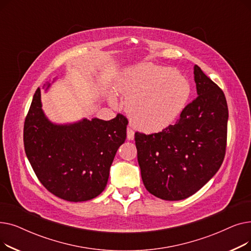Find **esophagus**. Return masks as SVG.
I'll use <instances>...</instances> for the list:
<instances>
[{
	"instance_id": "1",
	"label": "esophagus",
	"mask_w": 251,
	"mask_h": 251,
	"mask_svg": "<svg viewBox=\"0 0 251 251\" xmlns=\"http://www.w3.org/2000/svg\"><path fill=\"white\" fill-rule=\"evenodd\" d=\"M127 139L128 140L134 139V131L130 128H127Z\"/></svg>"
}]
</instances>
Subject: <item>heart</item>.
<instances>
[{
    "label": "heart",
    "instance_id": "heart-1",
    "mask_svg": "<svg viewBox=\"0 0 251 251\" xmlns=\"http://www.w3.org/2000/svg\"><path fill=\"white\" fill-rule=\"evenodd\" d=\"M119 89L131 123L147 133L161 132L172 125L185 109L191 91L181 73L151 64L126 70L119 79Z\"/></svg>",
    "mask_w": 251,
    "mask_h": 251
}]
</instances>
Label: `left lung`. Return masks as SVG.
I'll return each mask as SVG.
<instances>
[{
  "label": "left lung",
  "instance_id": "1",
  "mask_svg": "<svg viewBox=\"0 0 251 251\" xmlns=\"http://www.w3.org/2000/svg\"><path fill=\"white\" fill-rule=\"evenodd\" d=\"M197 97L176 124L159 133H135L137 160L147 190L164 201H181L218 172L226 152L228 105L223 90L194 66Z\"/></svg>",
  "mask_w": 251,
  "mask_h": 251
}]
</instances>
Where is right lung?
Returning a JSON list of instances; mask_svg holds the SVG:
<instances>
[{
  "mask_svg": "<svg viewBox=\"0 0 251 251\" xmlns=\"http://www.w3.org/2000/svg\"><path fill=\"white\" fill-rule=\"evenodd\" d=\"M56 79L47 84L48 90ZM37 88L24 122V150L38 180L67 201H85L107 186L115 154L126 139L127 119L94 118L52 123L46 116Z\"/></svg>",
  "mask_w": 251,
  "mask_h": 251,
  "instance_id": "add662e5",
  "label": "right lung"
}]
</instances>
